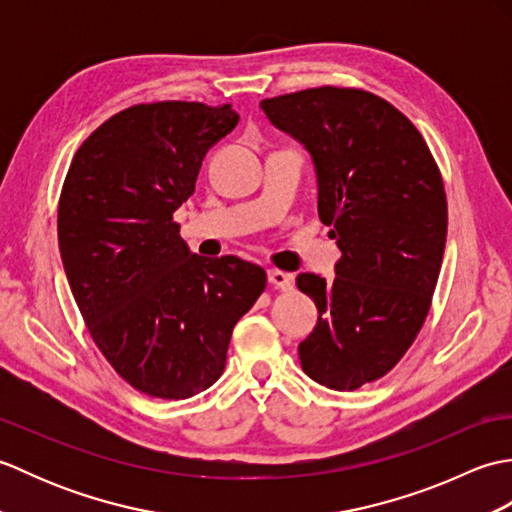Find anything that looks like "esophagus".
Segmentation results:
<instances>
[{"mask_svg": "<svg viewBox=\"0 0 512 512\" xmlns=\"http://www.w3.org/2000/svg\"><path fill=\"white\" fill-rule=\"evenodd\" d=\"M268 281H270V284H273L275 288L292 290V284H295V277H292L290 273H284V270L270 268V270H268Z\"/></svg>", "mask_w": 512, "mask_h": 512, "instance_id": "1", "label": "esophagus"}]
</instances>
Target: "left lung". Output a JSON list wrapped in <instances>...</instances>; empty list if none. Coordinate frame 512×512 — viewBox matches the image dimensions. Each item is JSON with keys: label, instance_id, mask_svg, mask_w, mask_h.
<instances>
[{"label": "left lung", "instance_id": "left-lung-1", "mask_svg": "<svg viewBox=\"0 0 512 512\" xmlns=\"http://www.w3.org/2000/svg\"><path fill=\"white\" fill-rule=\"evenodd\" d=\"M259 107L308 149L319 217L341 250L334 279L297 277L319 310L301 367L354 391L385 376L427 319L447 244L440 169L409 118L372 92L325 85Z\"/></svg>", "mask_w": 512, "mask_h": 512}]
</instances>
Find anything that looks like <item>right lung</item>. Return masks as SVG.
<instances>
[{
  "mask_svg": "<svg viewBox=\"0 0 512 512\" xmlns=\"http://www.w3.org/2000/svg\"><path fill=\"white\" fill-rule=\"evenodd\" d=\"M237 121L231 105L127 107L90 134L63 182L57 231L72 297L96 347L147 396L211 387L235 323L266 288L264 268L191 253L173 222L206 151Z\"/></svg>",
  "mask_w": 512,
  "mask_h": 512,
  "instance_id": "obj_1",
  "label": "right lung"
}]
</instances>
